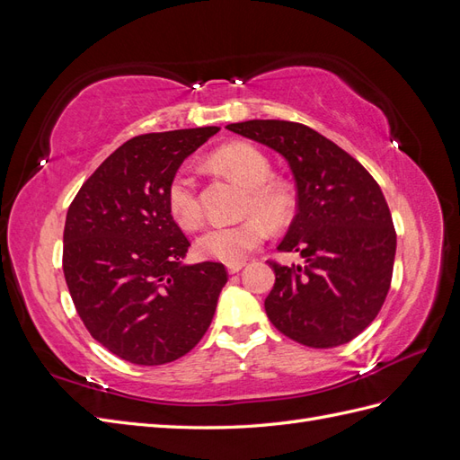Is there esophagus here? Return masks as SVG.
<instances>
[{
	"mask_svg": "<svg viewBox=\"0 0 460 460\" xmlns=\"http://www.w3.org/2000/svg\"><path fill=\"white\" fill-rule=\"evenodd\" d=\"M243 267H245V261H240V262H228V264H226V269H228V272H230V274L240 272Z\"/></svg>",
	"mask_w": 460,
	"mask_h": 460,
	"instance_id": "34e87169",
	"label": "esophagus"
}]
</instances>
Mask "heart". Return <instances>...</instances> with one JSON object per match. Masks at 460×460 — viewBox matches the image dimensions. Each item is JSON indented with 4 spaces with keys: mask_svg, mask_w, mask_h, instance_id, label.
Listing matches in <instances>:
<instances>
[{
    "mask_svg": "<svg viewBox=\"0 0 460 460\" xmlns=\"http://www.w3.org/2000/svg\"><path fill=\"white\" fill-rule=\"evenodd\" d=\"M213 163L249 188L245 213H257L272 225H280L294 211V193L280 180H272L269 157L252 144H230L213 153ZM172 218L182 228H196L203 218L198 182L188 169H178L166 190ZM267 238V225L260 217H249L235 225L207 228L196 243L198 253L222 262H240Z\"/></svg>",
    "mask_w": 460,
    "mask_h": 460,
    "instance_id": "obj_1",
    "label": "heart"
}]
</instances>
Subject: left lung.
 <instances>
[{
	"instance_id": "1",
	"label": "left lung",
	"mask_w": 460,
	"mask_h": 460,
	"mask_svg": "<svg viewBox=\"0 0 460 460\" xmlns=\"http://www.w3.org/2000/svg\"><path fill=\"white\" fill-rule=\"evenodd\" d=\"M226 128L280 153L296 178L297 215L278 252L299 253L303 264L270 261V323L316 349L351 341L378 316L394 274L397 235L378 182L305 124L245 120Z\"/></svg>"
}]
</instances>
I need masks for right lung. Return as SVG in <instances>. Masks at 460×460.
<instances>
[{
  "label": "right lung",
  "mask_w": 460,
  "mask_h": 460,
  "mask_svg": "<svg viewBox=\"0 0 460 460\" xmlns=\"http://www.w3.org/2000/svg\"><path fill=\"white\" fill-rule=\"evenodd\" d=\"M217 127L142 134L97 166L68 207L63 272L82 323L113 355L155 367L205 336L228 272L182 264L190 240L166 190L182 161Z\"/></svg>",
  "instance_id": "1"
}]
</instances>
